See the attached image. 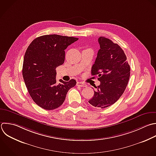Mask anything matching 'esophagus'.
Instances as JSON below:
<instances>
[{"instance_id": "34e87169", "label": "esophagus", "mask_w": 156, "mask_h": 156, "mask_svg": "<svg viewBox=\"0 0 156 156\" xmlns=\"http://www.w3.org/2000/svg\"><path fill=\"white\" fill-rule=\"evenodd\" d=\"M76 85H77V86L81 87H87V84L82 82H77Z\"/></svg>"}]
</instances>
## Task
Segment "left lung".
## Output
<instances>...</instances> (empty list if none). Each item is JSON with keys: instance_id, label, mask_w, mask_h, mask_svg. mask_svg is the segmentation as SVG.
Instances as JSON below:
<instances>
[{"instance_id": "obj_1", "label": "left lung", "mask_w": 156, "mask_h": 156, "mask_svg": "<svg viewBox=\"0 0 156 156\" xmlns=\"http://www.w3.org/2000/svg\"><path fill=\"white\" fill-rule=\"evenodd\" d=\"M100 49L91 68V75L98 76L101 83L94 86L93 106L104 108L116 102L124 93L130 77V66L121 47L104 37L98 39Z\"/></svg>"}]
</instances>
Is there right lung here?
Wrapping results in <instances>:
<instances>
[{"mask_svg":"<svg viewBox=\"0 0 156 156\" xmlns=\"http://www.w3.org/2000/svg\"><path fill=\"white\" fill-rule=\"evenodd\" d=\"M79 38L46 35L35 38L24 55L23 76L33 101L45 110H54L65 101L68 90L76 85L71 79L57 83L56 68L63 64L65 50Z\"/></svg>","mask_w":156,"mask_h":156,"instance_id":"obj_1","label":"right lung"}]
</instances>
